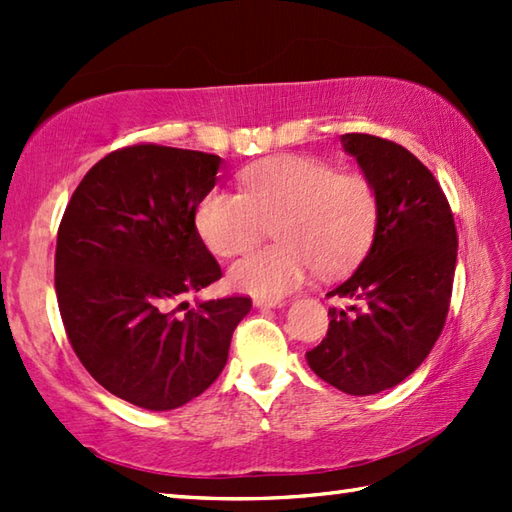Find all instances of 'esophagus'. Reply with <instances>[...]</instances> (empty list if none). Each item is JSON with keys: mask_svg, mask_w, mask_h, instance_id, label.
I'll return each mask as SVG.
<instances>
[{"mask_svg": "<svg viewBox=\"0 0 512 512\" xmlns=\"http://www.w3.org/2000/svg\"><path fill=\"white\" fill-rule=\"evenodd\" d=\"M254 305L263 307V309H274V307H283L285 300L283 298H256Z\"/></svg>", "mask_w": 512, "mask_h": 512, "instance_id": "esophagus-1", "label": "esophagus"}]
</instances>
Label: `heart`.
Returning a JSON list of instances; mask_svg holds the SVG:
<instances>
[{"label": "heart", "mask_w": 512, "mask_h": 512, "mask_svg": "<svg viewBox=\"0 0 512 512\" xmlns=\"http://www.w3.org/2000/svg\"><path fill=\"white\" fill-rule=\"evenodd\" d=\"M241 192L212 190L196 207V229L218 256L252 249L274 225L276 245L241 258L229 285L280 298L316 269L340 274L367 252L380 221L378 187L364 172H338L311 156H274L241 174Z\"/></svg>", "instance_id": "obj_1"}]
</instances>
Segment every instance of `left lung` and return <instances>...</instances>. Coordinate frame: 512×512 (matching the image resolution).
I'll use <instances>...</instances> for the list:
<instances>
[{
    "mask_svg": "<svg viewBox=\"0 0 512 512\" xmlns=\"http://www.w3.org/2000/svg\"><path fill=\"white\" fill-rule=\"evenodd\" d=\"M378 187L380 221L360 267L327 296L360 300L351 314L329 309V329L307 362L349 395L387 391L420 367L440 338L453 294L457 229L431 170L402 145L342 134Z\"/></svg>",
    "mask_w": 512,
    "mask_h": 512,
    "instance_id": "obj_1",
    "label": "left lung"
}]
</instances>
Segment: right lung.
Segmentation results:
<instances>
[{
    "label": "right lung",
    "instance_id": "right-lung-1",
    "mask_svg": "<svg viewBox=\"0 0 512 512\" xmlns=\"http://www.w3.org/2000/svg\"><path fill=\"white\" fill-rule=\"evenodd\" d=\"M221 156L137 143L92 165L57 232L55 289L86 371L150 411L194 400L221 375L249 296L181 302L223 276L196 229Z\"/></svg>",
    "mask_w": 512,
    "mask_h": 512
}]
</instances>
